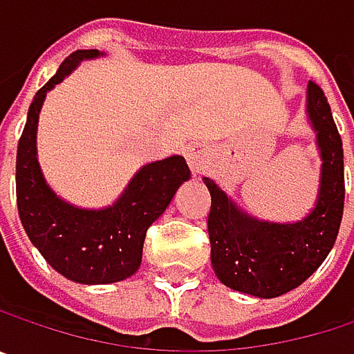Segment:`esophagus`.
I'll list each match as a JSON object with an SVG mask.
<instances>
[{
	"label": "esophagus",
	"instance_id": "obj_1",
	"mask_svg": "<svg viewBox=\"0 0 354 354\" xmlns=\"http://www.w3.org/2000/svg\"><path fill=\"white\" fill-rule=\"evenodd\" d=\"M207 162H209V156H207V151L203 147H198V145L188 147V151H186V164L192 170V174H201L205 170Z\"/></svg>",
	"mask_w": 354,
	"mask_h": 354
}]
</instances>
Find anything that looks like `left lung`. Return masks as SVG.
<instances>
[{
    "mask_svg": "<svg viewBox=\"0 0 354 354\" xmlns=\"http://www.w3.org/2000/svg\"><path fill=\"white\" fill-rule=\"evenodd\" d=\"M306 112L316 131L322 168L316 203L304 219H258L211 178H203L211 192V264L217 279L234 291L262 299L279 297L310 279L336 242L344 209L342 139L330 104L314 82L308 84Z\"/></svg>",
    "mask_w": 354,
    "mask_h": 354,
    "instance_id": "8db88e82",
    "label": "left lung"
}]
</instances>
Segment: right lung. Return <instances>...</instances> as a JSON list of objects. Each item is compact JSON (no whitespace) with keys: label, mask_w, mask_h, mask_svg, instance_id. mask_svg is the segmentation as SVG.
<instances>
[{"label":"right lung","mask_w":354,"mask_h":354,"mask_svg":"<svg viewBox=\"0 0 354 354\" xmlns=\"http://www.w3.org/2000/svg\"><path fill=\"white\" fill-rule=\"evenodd\" d=\"M102 55L96 48L69 55L36 92L16 156L18 213L30 242L59 274L82 285H108L135 274L141 266L147 227L168 209L180 184L190 178L182 156L145 164L120 196L102 209L71 205L50 188L36 149L40 108L46 94L82 61Z\"/></svg>","instance_id":"obj_1"}]
</instances>
